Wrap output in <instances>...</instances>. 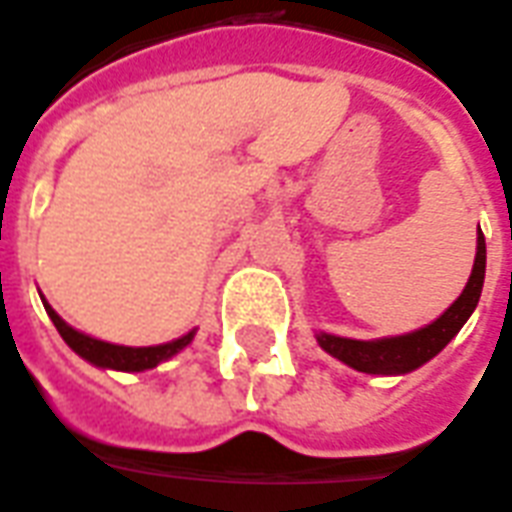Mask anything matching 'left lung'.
Wrapping results in <instances>:
<instances>
[{
  "instance_id": "obj_1",
  "label": "left lung",
  "mask_w": 512,
  "mask_h": 512,
  "mask_svg": "<svg viewBox=\"0 0 512 512\" xmlns=\"http://www.w3.org/2000/svg\"><path fill=\"white\" fill-rule=\"evenodd\" d=\"M483 276H486V239H483V233H478V252H475L470 282L462 290V295L446 308V314L435 319L432 325L421 327L416 333L397 335V338H381V341H351V338L322 333L317 338L319 346L327 354H333L335 360L346 362L349 368L370 373V376H397V373L421 368L438 351L446 349V343L470 319V314L478 306V298H481Z\"/></svg>"
}]
</instances>
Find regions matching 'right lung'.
<instances>
[{"label": "right lung", "instance_id": "add662e5", "mask_svg": "<svg viewBox=\"0 0 512 512\" xmlns=\"http://www.w3.org/2000/svg\"><path fill=\"white\" fill-rule=\"evenodd\" d=\"M45 303V300H42ZM45 311H48V317L53 319V325L61 333L66 343H69V349L77 351L83 360L93 362V365H99V368H109V370H128V373H136V370H150L155 365H161L163 360H169L174 357L177 351H182L187 343L193 341V333L182 335L177 341L163 343V346H142V349H134V346H115V343H104L96 341L91 335L77 333L74 327H69L64 319L58 317L56 311L45 303Z\"/></svg>", "mask_w": 512, "mask_h": 512}]
</instances>
